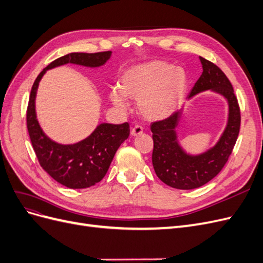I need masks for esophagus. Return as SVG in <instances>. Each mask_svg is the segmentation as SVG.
<instances>
[{
	"instance_id": "esophagus-1",
	"label": "esophagus",
	"mask_w": 263,
	"mask_h": 263,
	"mask_svg": "<svg viewBox=\"0 0 263 263\" xmlns=\"http://www.w3.org/2000/svg\"><path fill=\"white\" fill-rule=\"evenodd\" d=\"M142 133H144V129H142V127L139 126V125H136L134 127V128L132 129L130 132V135L133 137H136V136H139V135H141Z\"/></svg>"
}]
</instances>
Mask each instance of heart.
<instances>
[{
	"label": "heart",
	"mask_w": 263,
	"mask_h": 263,
	"mask_svg": "<svg viewBox=\"0 0 263 263\" xmlns=\"http://www.w3.org/2000/svg\"><path fill=\"white\" fill-rule=\"evenodd\" d=\"M187 76L180 67L162 60L139 63L126 70L119 86L112 87L109 100L125 109L127 98L137 101L139 114L148 121H162L173 115L184 101Z\"/></svg>",
	"instance_id": "1"
}]
</instances>
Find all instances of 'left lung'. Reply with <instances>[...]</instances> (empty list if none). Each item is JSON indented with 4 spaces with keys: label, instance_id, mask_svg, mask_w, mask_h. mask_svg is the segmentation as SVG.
Here are the masks:
<instances>
[{
    "label": "left lung",
    "instance_id": "1",
    "mask_svg": "<svg viewBox=\"0 0 263 263\" xmlns=\"http://www.w3.org/2000/svg\"><path fill=\"white\" fill-rule=\"evenodd\" d=\"M200 61L203 72L187 99L191 100L202 92L211 91L227 102V122L218 140L203 153L191 154L186 151L181 145L178 135L182 109L169 118L151 124L155 172L166 185L179 190L200 187L216 177L232 155L240 128V109L232 83L214 63L202 57Z\"/></svg>",
    "mask_w": 263,
    "mask_h": 263
}]
</instances>
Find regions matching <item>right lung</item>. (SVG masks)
<instances>
[{
  "label": "right lung",
  "instance_id": "add662e5",
  "mask_svg": "<svg viewBox=\"0 0 263 263\" xmlns=\"http://www.w3.org/2000/svg\"><path fill=\"white\" fill-rule=\"evenodd\" d=\"M112 51L95 53L71 52L47 66L35 80L27 107V129L31 145L43 169L60 184L69 189H85L100 182L109 168L117 149L129 136V125L101 123L86 138L63 145L50 139L39 125L36 95L39 82L47 70L68 63L100 68L109 60Z\"/></svg>",
  "mask_w": 263,
  "mask_h": 263
}]
</instances>
